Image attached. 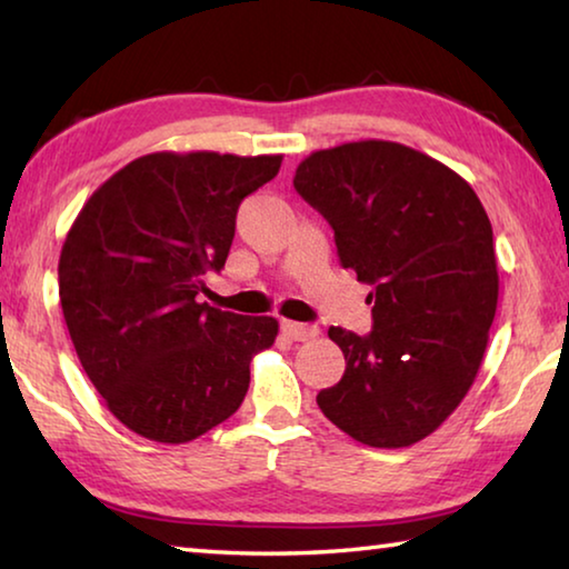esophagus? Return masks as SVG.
I'll return each mask as SVG.
<instances>
[{
  "instance_id": "34e87169",
  "label": "esophagus",
  "mask_w": 569,
  "mask_h": 569,
  "mask_svg": "<svg viewBox=\"0 0 569 569\" xmlns=\"http://www.w3.org/2000/svg\"><path fill=\"white\" fill-rule=\"evenodd\" d=\"M281 329L293 341H308L319 336V326H308V323H296V321H281Z\"/></svg>"
}]
</instances>
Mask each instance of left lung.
Returning <instances> with one entry per match:
<instances>
[{"instance_id":"obj_1","label":"left lung","mask_w":569,"mask_h":569,"mask_svg":"<svg viewBox=\"0 0 569 569\" xmlns=\"http://www.w3.org/2000/svg\"><path fill=\"white\" fill-rule=\"evenodd\" d=\"M293 188L329 220L373 303L369 333L329 329L346 371L316 401L361 445H417L467 397L485 356L499 293L492 223L465 178L389 140L311 152Z\"/></svg>"}]
</instances>
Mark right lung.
Wrapping results in <instances>:
<instances>
[{"label": "right lung", "instance_id": "right-lung-1", "mask_svg": "<svg viewBox=\"0 0 569 569\" xmlns=\"http://www.w3.org/2000/svg\"><path fill=\"white\" fill-rule=\"evenodd\" d=\"M281 156L152 152L92 192L64 238L60 303L80 363L134 435L182 445L243 403L278 321L200 303L226 266L240 200Z\"/></svg>", "mask_w": 569, "mask_h": 569}]
</instances>
